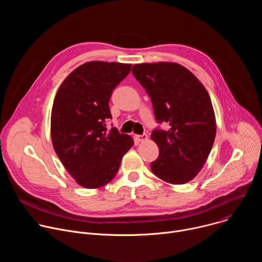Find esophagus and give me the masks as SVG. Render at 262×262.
Masks as SVG:
<instances>
[{"instance_id": "34e87169", "label": "esophagus", "mask_w": 262, "mask_h": 262, "mask_svg": "<svg viewBox=\"0 0 262 262\" xmlns=\"http://www.w3.org/2000/svg\"><path fill=\"white\" fill-rule=\"evenodd\" d=\"M135 139H136L137 142L142 143V142H145V141L148 140V136L146 134H144V135H136Z\"/></svg>"}]
</instances>
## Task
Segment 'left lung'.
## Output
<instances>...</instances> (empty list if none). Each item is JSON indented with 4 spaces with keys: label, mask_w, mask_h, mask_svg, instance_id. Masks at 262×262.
<instances>
[{
    "label": "left lung",
    "mask_w": 262,
    "mask_h": 262,
    "mask_svg": "<svg viewBox=\"0 0 262 262\" xmlns=\"http://www.w3.org/2000/svg\"><path fill=\"white\" fill-rule=\"evenodd\" d=\"M136 80L150 96L159 123L169 130L156 129L151 139L160 149L152 173L172 184L195 178L212 148L216 122L208 92L184 66L174 62L140 63L133 66Z\"/></svg>",
    "instance_id": "1"
}]
</instances>
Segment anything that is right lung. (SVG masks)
Here are the masks:
<instances>
[{"label":"right lung","mask_w":262,"mask_h":262,"mask_svg":"<svg viewBox=\"0 0 262 262\" xmlns=\"http://www.w3.org/2000/svg\"><path fill=\"white\" fill-rule=\"evenodd\" d=\"M132 64L90 61L70 72L59 87L51 115L55 151L67 172L86 189L113 179L123 156L134 145L130 136L106 129L108 100Z\"/></svg>","instance_id":"add662e5"}]
</instances>
